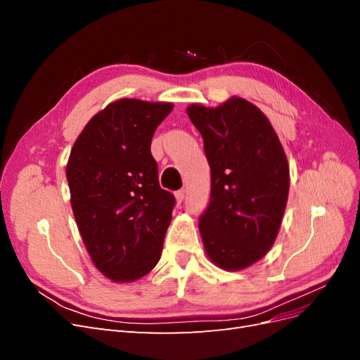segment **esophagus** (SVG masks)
<instances>
[{"label":"esophagus","instance_id":"esophagus-1","mask_svg":"<svg viewBox=\"0 0 360 360\" xmlns=\"http://www.w3.org/2000/svg\"><path fill=\"white\" fill-rule=\"evenodd\" d=\"M176 200H177L179 204L183 202V200H184V191H183V189H180V191L176 192Z\"/></svg>","mask_w":360,"mask_h":360}]
</instances>
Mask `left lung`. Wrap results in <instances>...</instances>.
<instances>
[{
  "mask_svg": "<svg viewBox=\"0 0 360 360\" xmlns=\"http://www.w3.org/2000/svg\"><path fill=\"white\" fill-rule=\"evenodd\" d=\"M186 111L212 171L210 202L198 222L205 252L224 270L246 269L279 233L290 189L285 151L267 117L242 97Z\"/></svg>",
  "mask_w": 360,
  "mask_h": 360,
  "instance_id": "8db88e82",
  "label": "left lung"
}]
</instances>
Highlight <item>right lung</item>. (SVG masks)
<instances>
[{"instance_id": "right-lung-1", "label": "right lung", "mask_w": 360, "mask_h": 360, "mask_svg": "<svg viewBox=\"0 0 360 360\" xmlns=\"http://www.w3.org/2000/svg\"><path fill=\"white\" fill-rule=\"evenodd\" d=\"M172 108L115 101L86 123L70 151L75 221L94 266L111 281H136L160 259L176 198L160 188L150 146Z\"/></svg>"}]
</instances>
